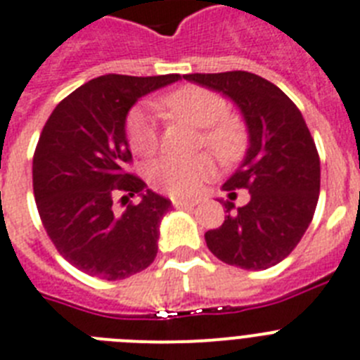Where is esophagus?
<instances>
[{"label":"esophagus","mask_w":360,"mask_h":360,"mask_svg":"<svg viewBox=\"0 0 360 360\" xmlns=\"http://www.w3.org/2000/svg\"><path fill=\"white\" fill-rule=\"evenodd\" d=\"M172 205L175 207V209H192L194 205H198V201H188V200H177V198H174L172 200Z\"/></svg>","instance_id":"esophagus-1"}]
</instances>
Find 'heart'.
Masks as SVG:
<instances>
[{"label": "heart", "mask_w": 360, "mask_h": 360, "mask_svg": "<svg viewBox=\"0 0 360 360\" xmlns=\"http://www.w3.org/2000/svg\"><path fill=\"white\" fill-rule=\"evenodd\" d=\"M159 107L172 118L183 120L203 129V142L207 148L224 159H229L240 150L242 127L236 120L226 116L227 103L220 94L188 84L162 96ZM125 133L133 153L150 157L159 148L157 120L148 109L139 107L131 110L125 122ZM212 160L207 155L194 159L162 157L150 165L148 181L160 192L175 198H186L198 192L201 183L212 174Z\"/></svg>", "instance_id": "b5f03b06"}]
</instances>
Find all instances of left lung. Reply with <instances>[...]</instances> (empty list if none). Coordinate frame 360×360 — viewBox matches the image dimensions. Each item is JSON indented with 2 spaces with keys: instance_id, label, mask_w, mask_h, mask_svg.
Wrapping results in <instances>:
<instances>
[{
  "instance_id": "8db88e82",
  "label": "left lung",
  "mask_w": 360,
  "mask_h": 360,
  "mask_svg": "<svg viewBox=\"0 0 360 360\" xmlns=\"http://www.w3.org/2000/svg\"><path fill=\"white\" fill-rule=\"evenodd\" d=\"M186 81L221 92L240 109L250 148L224 190L246 188L248 205L226 201V220L205 233L226 264L266 270L292 253L312 221L320 195V157L302 112L276 84L250 72L188 74ZM235 194V192H231Z\"/></svg>"
}]
</instances>
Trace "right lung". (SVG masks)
<instances>
[{"mask_svg":"<svg viewBox=\"0 0 360 360\" xmlns=\"http://www.w3.org/2000/svg\"><path fill=\"white\" fill-rule=\"evenodd\" d=\"M179 79L101 75L66 96L44 125L33 157L38 214L58 253L89 276L118 281L157 257L160 220L172 201L125 172L133 160L125 120L139 98ZM116 195L141 201L118 213Z\"/></svg>","mask_w":360,"mask_h":360,"instance_id":"obj_1","label":"right lung"}]
</instances>
